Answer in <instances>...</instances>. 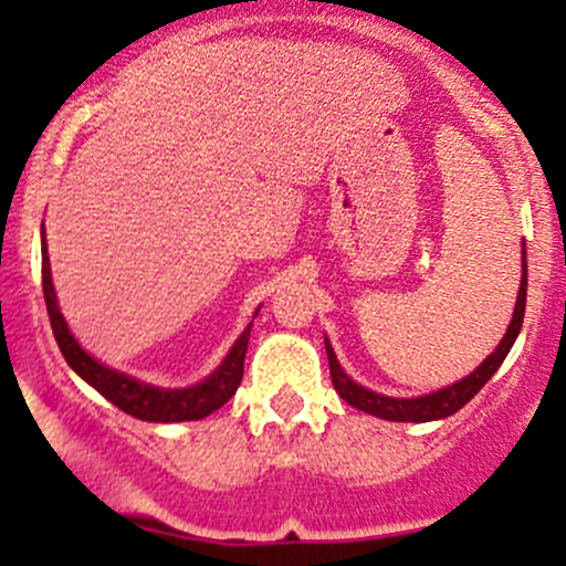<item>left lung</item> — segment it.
Returning <instances> with one entry per match:
<instances>
[{
	"label": "left lung",
	"instance_id": "8db88e82",
	"mask_svg": "<svg viewBox=\"0 0 566 566\" xmlns=\"http://www.w3.org/2000/svg\"><path fill=\"white\" fill-rule=\"evenodd\" d=\"M526 287H528V262H526V243H523V276H521V290H517V301H515V312H512L510 319V328H506L504 339L499 342L493 353L473 369L471 375L458 380V384L447 386V389H438L432 394H424V397H386V394H378L367 386L356 384L350 375L342 369L339 358H336L334 347L331 342L325 339V356H328V367H331V384H334L336 394L345 399L347 405L353 408L364 410L369 416H378V419L386 421H438V419H447V416L458 413L462 405L471 402L476 397L479 389L488 384L490 378L495 375V369L504 364L506 353L512 350L515 345L517 334H521V325H523V315H526Z\"/></svg>",
	"mask_w": 566,
	"mask_h": 566
}]
</instances>
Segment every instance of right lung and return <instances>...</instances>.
<instances>
[{"label": "right lung", "instance_id": "right-lung-1", "mask_svg": "<svg viewBox=\"0 0 566 566\" xmlns=\"http://www.w3.org/2000/svg\"><path fill=\"white\" fill-rule=\"evenodd\" d=\"M40 249H43L45 310H49V319H51V328H54L56 345H60L62 356H65V361L71 364L73 373H76L84 384L93 386L95 391L104 394L108 402L117 405L119 410L130 413L134 419L156 421V424H172V421L205 419V416L219 410L221 405L238 391V386H241V378H243V358H247L251 323L241 331V336H238L235 345L230 347L224 361H221L208 378L199 380V384L186 386V389H164V386L145 384V380L130 378V375L119 373V369L106 367V364H101L98 358L90 356V353L78 345V339L71 334L65 317H62L60 304H56L54 282H51L49 251H45V227H43V241H40Z\"/></svg>", "mask_w": 566, "mask_h": 566}]
</instances>
